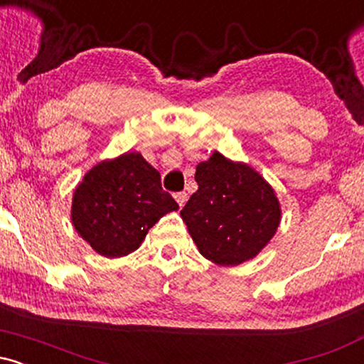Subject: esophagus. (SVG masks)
<instances>
[{"instance_id":"1","label":"esophagus","mask_w":364,"mask_h":364,"mask_svg":"<svg viewBox=\"0 0 364 364\" xmlns=\"http://www.w3.org/2000/svg\"><path fill=\"white\" fill-rule=\"evenodd\" d=\"M174 198H176L179 207H183L186 203V193H185V191H179V193L174 195Z\"/></svg>"}]
</instances>
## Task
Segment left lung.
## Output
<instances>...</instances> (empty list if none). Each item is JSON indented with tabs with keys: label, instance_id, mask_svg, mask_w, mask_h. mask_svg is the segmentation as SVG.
Listing matches in <instances>:
<instances>
[{
	"label": "left lung",
	"instance_id": "1",
	"mask_svg": "<svg viewBox=\"0 0 364 364\" xmlns=\"http://www.w3.org/2000/svg\"><path fill=\"white\" fill-rule=\"evenodd\" d=\"M198 190L181 219L198 252L217 265L252 260L269 245L281 224L275 190L252 166L214 152L196 166Z\"/></svg>",
	"mask_w": 364,
	"mask_h": 364
}]
</instances>
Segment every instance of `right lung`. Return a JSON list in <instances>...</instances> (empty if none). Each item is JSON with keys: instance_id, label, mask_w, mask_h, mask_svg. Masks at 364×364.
Returning <instances> with one entry per match:
<instances>
[{"instance_id": "obj_1", "label": "right lung", "mask_w": 364, "mask_h": 364, "mask_svg": "<svg viewBox=\"0 0 364 364\" xmlns=\"http://www.w3.org/2000/svg\"><path fill=\"white\" fill-rule=\"evenodd\" d=\"M178 203L162 190L161 174L140 152H124L97 162L73 191L75 231L106 258L127 257L149 229Z\"/></svg>"}]
</instances>
